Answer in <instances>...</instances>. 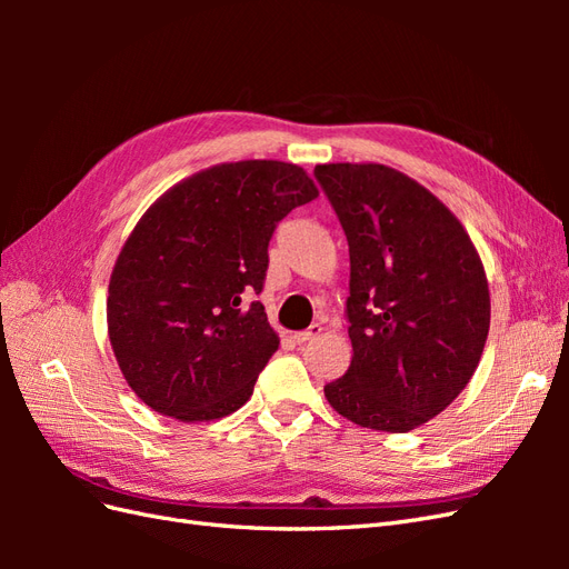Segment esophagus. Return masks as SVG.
Masks as SVG:
<instances>
[{"label": "esophagus", "mask_w": 569, "mask_h": 569, "mask_svg": "<svg viewBox=\"0 0 569 569\" xmlns=\"http://www.w3.org/2000/svg\"><path fill=\"white\" fill-rule=\"evenodd\" d=\"M320 335H322V327H320L318 322H313L311 327H308V330L297 332V335H295V341H297V343H306V341H313V339H318Z\"/></svg>", "instance_id": "1"}]
</instances>
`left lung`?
Wrapping results in <instances>:
<instances>
[{
	"mask_svg": "<svg viewBox=\"0 0 569 569\" xmlns=\"http://www.w3.org/2000/svg\"><path fill=\"white\" fill-rule=\"evenodd\" d=\"M349 242L353 358L325 385L347 420L408 432L470 382L489 335V284L468 232L422 184L380 163L316 166Z\"/></svg>",
	"mask_w": 569,
	"mask_h": 569,
	"instance_id": "left-lung-1",
	"label": "left lung"
}]
</instances>
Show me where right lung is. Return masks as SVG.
I'll list each match as a JSON object with an SVG mask.
<instances>
[{
  "instance_id": "obj_1",
  "label": "right lung",
  "mask_w": 569,
  "mask_h": 569,
  "mask_svg": "<svg viewBox=\"0 0 569 569\" xmlns=\"http://www.w3.org/2000/svg\"><path fill=\"white\" fill-rule=\"evenodd\" d=\"M318 197L303 168L222 163L151 206L109 282V337L130 389L182 422L242 408L278 351L256 297L278 222Z\"/></svg>"
}]
</instances>
